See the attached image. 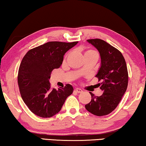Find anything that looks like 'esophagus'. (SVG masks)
<instances>
[{
	"label": "esophagus",
	"mask_w": 146,
	"mask_h": 146,
	"mask_svg": "<svg viewBox=\"0 0 146 146\" xmlns=\"http://www.w3.org/2000/svg\"><path fill=\"white\" fill-rule=\"evenodd\" d=\"M75 91H76V93H82V90H81V89H80V88H76L75 89Z\"/></svg>",
	"instance_id": "obj_1"
}]
</instances>
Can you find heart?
<instances>
[{"instance_id": "obj_1", "label": "heart", "mask_w": 146, "mask_h": 146, "mask_svg": "<svg viewBox=\"0 0 146 146\" xmlns=\"http://www.w3.org/2000/svg\"><path fill=\"white\" fill-rule=\"evenodd\" d=\"M91 54H93V55H97L98 56V53L96 52L95 51H94V50H91V49H90V50H88V51H86V52H85V53H84V55H91ZM68 55L69 54H67V55H66V56H65V59L67 58V56H68Z\"/></svg>"}]
</instances>
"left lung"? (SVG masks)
Instances as JSON below:
<instances>
[{"instance_id": "left-lung-1", "label": "left lung", "mask_w": 146, "mask_h": 146, "mask_svg": "<svg viewBox=\"0 0 146 146\" xmlns=\"http://www.w3.org/2000/svg\"><path fill=\"white\" fill-rule=\"evenodd\" d=\"M99 51L101 66L96 75L103 94L91 95V102L85 105L89 112L98 117L107 115L117 107L127 90L128 72L126 62L122 53L106 41L99 38L88 39Z\"/></svg>"}]
</instances>
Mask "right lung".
I'll return each instance as SVG.
<instances>
[{
    "label": "right lung",
    "mask_w": 146,
    "mask_h": 146,
    "mask_svg": "<svg viewBox=\"0 0 146 146\" xmlns=\"http://www.w3.org/2000/svg\"><path fill=\"white\" fill-rule=\"evenodd\" d=\"M78 42H48L29 50L22 60L18 73L21 97L29 110L42 118H50L60 111L72 86L56 90L49 82L54 69L60 68L64 55Z\"/></svg>",
    "instance_id": "1"
}]
</instances>
